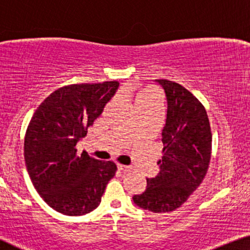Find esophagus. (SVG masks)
<instances>
[{
    "label": "esophagus",
    "instance_id": "esophagus-1",
    "mask_svg": "<svg viewBox=\"0 0 250 250\" xmlns=\"http://www.w3.org/2000/svg\"><path fill=\"white\" fill-rule=\"evenodd\" d=\"M118 169L119 170H121V172H124V173H128V172H130V167L129 166H125V165H121V164H118Z\"/></svg>",
    "mask_w": 250,
    "mask_h": 250
}]
</instances>
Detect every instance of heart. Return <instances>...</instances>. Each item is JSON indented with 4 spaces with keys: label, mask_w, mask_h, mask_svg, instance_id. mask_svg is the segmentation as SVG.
I'll return each instance as SVG.
<instances>
[{
    "label": "heart",
    "mask_w": 250,
    "mask_h": 250,
    "mask_svg": "<svg viewBox=\"0 0 250 250\" xmlns=\"http://www.w3.org/2000/svg\"><path fill=\"white\" fill-rule=\"evenodd\" d=\"M155 98H156V96H155L154 93H152L151 91H149V89H145V91H141L139 94L137 95L136 103L149 101V100H152V99H155Z\"/></svg>",
    "instance_id": "heart-1"
}]
</instances>
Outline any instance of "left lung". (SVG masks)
<instances>
[{
	"label": "left lung",
	"instance_id": "8db88e82",
	"mask_svg": "<svg viewBox=\"0 0 250 250\" xmlns=\"http://www.w3.org/2000/svg\"><path fill=\"white\" fill-rule=\"evenodd\" d=\"M167 99L162 132L161 172L147 178V188L133 195L138 207L155 213L176 210L202 183L211 159L212 133L203 104L181 84L156 80Z\"/></svg>",
	"mask_w": 250,
	"mask_h": 250
}]
</instances>
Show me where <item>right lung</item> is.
<instances>
[{
    "label": "right lung",
    "mask_w": 250,
    "mask_h": 250,
    "mask_svg": "<svg viewBox=\"0 0 250 250\" xmlns=\"http://www.w3.org/2000/svg\"><path fill=\"white\" fill-rule=\"evenodd\" d=\"M119 82L66 85L43 100L24 137L25 165L37 192L50 208L83 215L101 202L117 172L113 162L77 154V141L103 112Z\"/></svg>",
    "instance_id": "add662e5"
}]
</instances>
